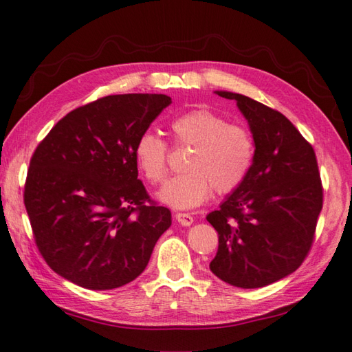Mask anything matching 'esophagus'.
I'll return each instance as SVG.
<instances>
[{"label": "esophagus", "instance_id": "34e87169", "mask_svg": "<svg viewBox=\"0 0 352 352\" xmlns=\"http://www.w3.org/2000/svg\"><path fill=\"white\" fill-rule=\"evenodd\" d=\"M175 219L178 221V223H182L183 227H189L193 223V218L189 214V213H177L175 214Z\"/></svg>", "mask_w": 352, "mask_h": 352}]
</instances>
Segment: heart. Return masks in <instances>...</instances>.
Returning a JSON list of instances; mask_svg holds the SVG:
<instances>
[{
    "mask_svg": "<svg viewBox=\"0 0 352 352\" xmlns=\"http://www.w3.org/2000/svg\"><path fill=\"white\" fill-rule=\"evenodd\" d=\"M174 144L190 146L182 174L168 178L157 193L163 204L193 208L210 197L212 189L230 193L241 186L252 168L256 145L248 129L230 124L210 110H190L170 122ZM169 148L159 134L142 133L134 145V160L140 174L151 184L163 180L168 169Z\"/></svg>",
    "mask_w": 352,
    "mask_h": 352,
    "instance_id": "1",
    "label": "heart"
}]
</instances>
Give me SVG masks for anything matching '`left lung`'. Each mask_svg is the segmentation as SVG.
I'll return each instance as SVG.
<instances>
[{"label":"left lung","instance_id":"left-lung-1","mask_svg":"<svg viewBox=\"0 0 352 352\" xmlns=\"http://www.w3.org/2000/svg\"><path fill=\"white\" fill-rule=\"evenodd\" d=\"M234 100L250 124L256 157L246 180L207 221L219 246L210 271L231 286L265 287L301 266L322 210L315 149L280 111L241 94Z\"/></svg>","mask_w":352,"mask_h":352}]
</instances>
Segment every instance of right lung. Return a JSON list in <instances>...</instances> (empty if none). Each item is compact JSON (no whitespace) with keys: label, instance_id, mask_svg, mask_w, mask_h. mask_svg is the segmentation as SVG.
Listing matches in <instances>:
<instances>
[{"label":"right lung","instance_id":"right-lung-1","mask_svg":"<svg viewBox=\"0 0 352 352\" xmlns=\"http://www.w3.org/2000/svg\"><path fill=\"white\" fill-rule=\"evenodd\" d=\"M170 102L162 94L104 96L69 111L37 145L24 204L56 274L110 290L145 271L172 219L138 178L134 145Z\"/></svg>","mask_w":352,"mask_h":352}]
</instances>
